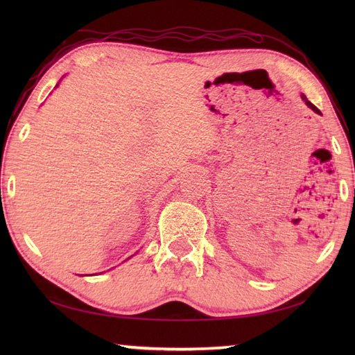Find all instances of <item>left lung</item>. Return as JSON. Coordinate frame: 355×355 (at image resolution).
<instances>
[{"mask_svg": "<svg viewBox=\"0 0 355 355\" xmlns=\"http://www.w3.org/2000/svg\"><path fill=\"white\" fill-rule=\"evenodd\" d=\"M300 97H302V101H304V102L306 103V107H308V108H311V110H313L314 112H318V114H320V111H319L318 108H315V107H314V105H313V103H311L310 101H308V99H306V96H305V94H300Z\"/></svg>", "mask_w": 355, "mask_h": 355, "instance_id": "1", "label": "left lung"}]
</instances>
